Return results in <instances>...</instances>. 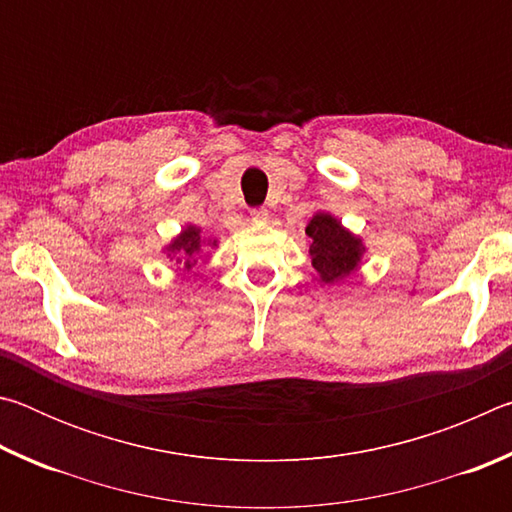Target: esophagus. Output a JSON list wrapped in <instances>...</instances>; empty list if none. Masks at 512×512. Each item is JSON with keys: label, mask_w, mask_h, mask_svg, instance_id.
<instances>
[{"label": "esophagus", "mask_w": 512, "mask_h": 512, "mask_svg": "<svg viewBox=\"0 0 512 512\" xmlns=\"http://www.w3.org/2000/svg\"><path fill=\"white\" fill-rule=\"evenodd\" d=\"M250 219H253L255 223H266L268 210H264V207H253V210H250Z\"/></svg>", "instance_id": "1"}]
</instances>
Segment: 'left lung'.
Wrapping results in <instances>:
<instances>
[{
  "instance_id": "left-lung-1",
  "label": "left lung",
  "mask_w": 512,
  "mask_h": 512,
  "mask_svg": "<svg viewBox=\"0 0 512 512\" xmlns=\"http://www.w3.org/2000/svg\"><path fill=\"white\" fill-rule=\"evenodd\" d=\"M307 237L311 239L309 255L311 264L323 282H334L350 275L357 268L363 246L361 239L350 235L343 225L329 214H316L307 225Z\"/></svg>"
}]
</instances>
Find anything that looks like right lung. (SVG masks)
<instances>
[{"mask_svg":"<svg viewBox=\"0 0 512 512\" xmlns=\"http://www.w3.org/2000/svg\"><path fill=\"white\" fill-rule=\"evenodd\" d=\"M171 253H178V262H183L189 268L192 266V257L201 250V232H198L194 225H189L187 230H183V235L178 239H173V244L169 246Z\"/></svg>","mask_w":512,"mask_h":512,"instance_id":"1","label":"right lung"}]
</instances>
